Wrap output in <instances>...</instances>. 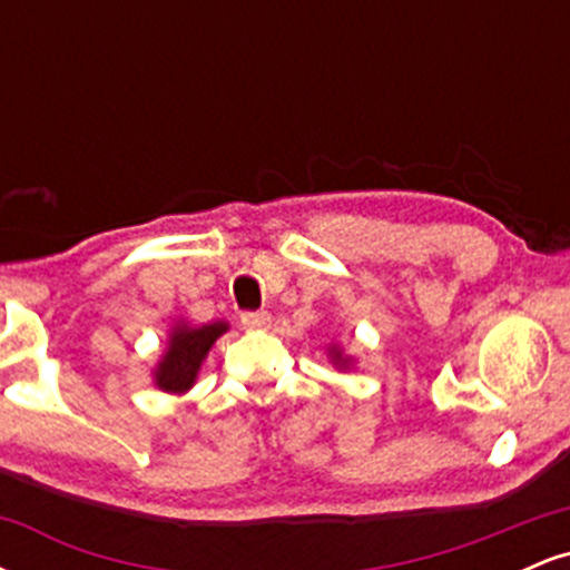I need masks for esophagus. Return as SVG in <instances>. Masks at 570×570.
<instances>
[{"label": "esophagus", "mask_w": 570, "mask_h": 570, "mask_svg": "<svg viewBox=\"0 0 570 570\" xmlns=\"http://www.w3.org/2000/svg\"><path fill=\"white\" fill-rule=\"evenodd\" d=\"M240 324H244V330L248 332H263L271 326V316H267V313H244V316H240Z\"/></svg>", "instance_id": "1"}]
</instances>
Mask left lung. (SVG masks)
I'll return each mask as SVG.
<instances>
[{"label": "left lung", "mask_w": 570, "mask_h": 570, "mask_svg": "<svg viewBox=\"0 0 570 570\" xmlns=\"http://www.w3.org/2000/svg\"><path fill=\"white\" fill-rule=\"evenodd\" d=\"M326 356H330L332 367H337V370H351L353 364H356V358L348 356V353H345L343 348H340L337 343H332L330 348H326Z\"/></svg>", "instance_id": "1"}]
</instances>
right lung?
I'll return each instance as SVG.
<instances>
[{"label":"right lung","mask_w":570,"mask_h":570,"mask_svg":"<svg viewBox=\"0 0 570 570\" xmlns=\"http://www.w3.org/2000/svg\"><path fill=\"white\" fill-rule=\"evenodd\" d=\"M227 330H230L227 322L193 324L187 318H176L171 330H168L166 348H163L158 364L153 367V383L166 394H187L198 381V372L212 345Z\"/></svg>","instance_id":"1"}]
</instances>
